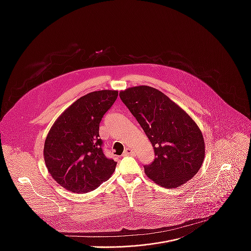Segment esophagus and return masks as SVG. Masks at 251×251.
<instances>
[{
  "instance_id": "1",
  "label": "esophagus",
  "mask_w": 251,
  "mask_h": 251,
  "mask_svg": "<svg viewBox=\"0 0 251 251\" xmlns=\"http://www.w3.org/2000/svg\"><path fill=\"white\" fill-rule=\"evenodd\" d=\"M134 155H135V152L131 148H126L124 153H123V157H125V156H134Z\"/></svg>"
}]
</instances>
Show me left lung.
<instances>
[{
  "mask_svg": "<svg viewBox=\"0 0 251 251\" xmlns=\"http://www.w3.org/2000/svg\"><path fill=\"white\" fill-rule=\"evenodd\" d=\"M119 96L154 148V161L144 166L148 177L169 189L194 177L202 165L205 151L202 134L189 114L150 86L131 87Z\"/></svg>",
  "mask_w": 251,
  "mask_h": 251,
  "instance_id": "1",
  "label": "left lung"
}]
</instances>
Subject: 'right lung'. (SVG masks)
Segmentation results:
<instances>
[{"label":"right lung","instance_id":"1","mask_svg":"<svg viewBox=\"0 0 251 251\" xmlns=\"http://www.w3.org/2000/svg\"><path fill=\"white\" fill-rule=\"evenodd\" d=\"M117 96L116 90L90 92L71 104L50 128L45 162L53 180L64 189L88 193L114 173L117 163L103 153L99 124Z\"/></svg>","mask_w":251,"mask_h":251}]
</instances>
